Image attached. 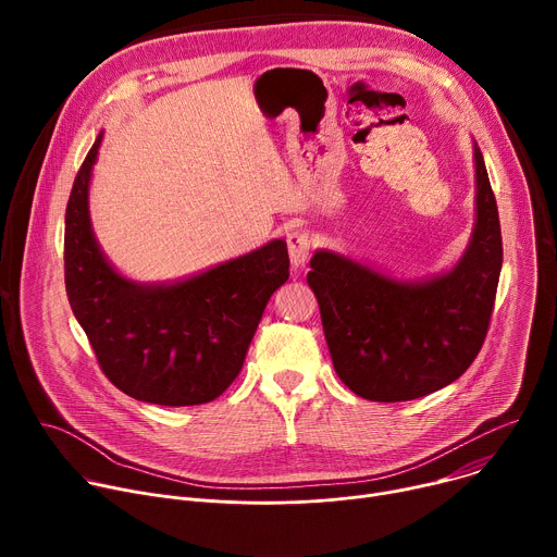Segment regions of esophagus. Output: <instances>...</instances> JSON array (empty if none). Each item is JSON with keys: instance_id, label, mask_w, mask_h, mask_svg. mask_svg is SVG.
I'll list each match as a JSON object with an SVG mask.
<instances>
[{"instance_id": "1", "label": "esophagus", "mask_w": 557, "mask_h": 557, "mask_svg": "<svg viewBox=\"0 0 557 557\" xmlns=\"http://www.w3.org/2000/svg\"><path fill=\"white\" fill-rule=\"evenodd\" d=\"M310 235L306 231H290L286 235V245H288V256H290V264L295 269H301L308 262V253H310Z\"/></svg>"}]
</instances>
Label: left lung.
<instances>
[{
  "mask_svg": "<svg viewBox=\"0 0 557 557\" xmlns=\"http://www.w3.org/2000/svg\"><path fill=\"white\" fill-rule=\"evenodd\" d=\"M475 158V228L462 260L406 284L331 251L310 260L308 286L339 379L368 401H412L456 381L479 357L503 269V235L485 158Z\"/></svg>",
  "mask_w": 557,
  "mask_h": 557,
  "instance_id": "obj_1",
  "label": "left lung"
}]
</instances>
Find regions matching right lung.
Here are the masks:
<instances>
[{
	"label": "right lung",
	"instance_id": "obj_1",
	"mask_svg": "<svg viewBox=\"0 0 557 557\" xmlns=\"http://www.w3.org/2000/svg\"><path fill=\"white\" fill-rule=\"evenodd\" d=\"M103 134L78 170L63 237L65 293L103 374L136 401L209 404L235 381L271 295L288 280L284 240L172 286L121 277L103 258L88 185Z\"/></svg>",
	"mask_w": 557,
	"mask_h": 557
}]
</instances>
